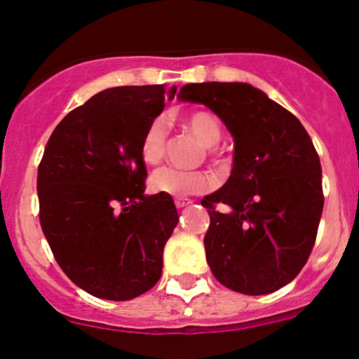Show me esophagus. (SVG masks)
I'll list each match as a JSON object with an SVG mask.
<instances>
[{
	"instance_id": "obj_1",
	"label": "esophagus",
	"mask_w": 359,
	"mask_h": 359,
	"mask_svg": "<svg viewBox=\"0 0 359 359\" xmlns=\"http://www.w3.org/2000/svg\"><path fill=\"white\" fill-rule=\"evenodd\" d=\"M175 206L177 208H184V206H189L191 205V199H186V198H175Z\"/></svg>"
}]
</instances>
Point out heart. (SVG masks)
<instances>
[{
  "mask_svg": "<svg viewBox=\"0 0 359 359\" xmlns=\"http://www.w3.org/2000/svg\"><path fill=\"white\" fill-rule=\"evenodd\" d=\"M184 127L208 148L210 158L217 163H225V156L215 146L222 139V123L213 113L205 110H194L187 113L182 118ZM139 154L146 165L160 163L165 154V127L160 120L149 123L139 146ZM149 186L154 192L160 194L175 196V198H187V196L203 194L213 189V175L205 170H177L163 167L151 175Z\"/></svg>",
  "mask_w": 359,
  "mask_h": 359,
  "instance_id": "b5f03b06",
  "label": "heart"
}]
</instances>
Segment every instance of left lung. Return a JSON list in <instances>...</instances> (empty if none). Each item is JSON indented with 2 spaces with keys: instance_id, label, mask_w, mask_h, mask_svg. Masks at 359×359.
<instances>
[{
  "instance_id": "8db88e82",
  "label": "left lung",
  "mask_w": 359,
  "mask_h": 359,
  "mask_svg": "<svg viewBox=\"0 0 359 359\" xmlns=\"http://www.w3.org/2000/svg\"><path fill=\"white\" fill-rule=\"evenodd\" d=\"M177 97L208 107L236 141L227 184L201 199L210 213L205 249L215 278L248 296L284 287L306 265L323 211L322 165L311 137L292 113L243 82L186 84Z\"/></svg>"
}]
</instances>
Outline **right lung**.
<instances>
[{"label": "right lung", "mask_w": 359, "mask_h": 359, "mask_svg": "<svg viewBox=\"0 0 359 359\" xmlns=\"http://www.w3.org/2000/svg\"><path fill=\"white\" fill-rule=\"evenodd\" d=\"M165 94V84L101 90L56 126L37 168L39 222L53 256L101 299H134L153 287L179 222L172 196H144L139 154Z\"/></svg>", "instance_id": "obj_1"}]
</instances>
